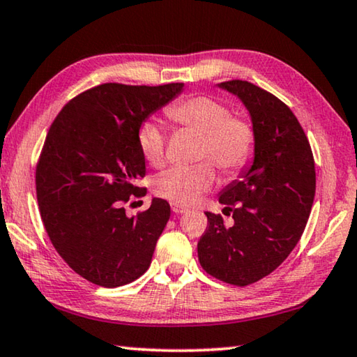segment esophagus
<instances>
[{"instance_id":"1","label":"esophagus","mask_w":357,"mask_h":357,"mask_svg":"<svg viewBox=\"0 0 357 357\" xmlns=\"http://www.w3.org/2000/svg\"><path fill=\"white\" fill-rule=\"evenodd\" d=\"M172 209H173L174 214H183V213H185V208L178 205V203H172Z\"/></svg>"}]
</instances>
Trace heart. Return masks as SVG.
<instances>
[{"mask_svg": "<svg viewBox=\"0 0 357 357\" xmlns=\"http://www.w3.org/2000/svg\"><path fill=\"white\" fill-rule=\"evenodd\" d=\"M167 116L179 126L203 135L199 157L216 163L229 176L238 174L256 151V132L245 117L231 116L230 107L209 95H192L167 107ZM138 144L146 160L154 167L165 162L167 137L155 122L138 130ZM216 172L211 162L195 167L172 168L155 181V194L178 205H192L213 188Z\"/></svg>", "mask_w": 357, "mask_h": 357, "instance_id": "b5f03b06", "label": "heart"}]
</instances>
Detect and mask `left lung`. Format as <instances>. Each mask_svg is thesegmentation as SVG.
I'll return each instance as SVG.
<instances>
[{
	"label": "left lung",
	"mask_w": 357,
	"mask_h": 357,
	"mask_svg": "<svg viewBox=\"0 0 357 357\" xmlns=\"http://www.w3.org/2000/svg\"><path fill=\"white\" fill-rule=\"evenodd\" d=\"M219 87L250 111L256 151L252 165L220 192L222 213H231L234 224L206 213L197 250L206 273L248 286L278 268L301 240L314 200V158L302 126L280 98L240 79Z\"/></svg>",
	"instance_id": "1"
}]
</instances>
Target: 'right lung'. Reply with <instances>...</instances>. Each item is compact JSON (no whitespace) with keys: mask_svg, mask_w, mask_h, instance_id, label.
Instances as JSON below:
<instances>
[{"mask_svg":"<svg viewBox=\"0 0 357 357\" xmlns=\"http://www.w3.org/2000/svg\"><path fill=\"white\" fill-rule=\"evenodd\" d=\"M183 87L101 84L68 101L49 128L36 165L39 213L60 257L93 284H128L149 268L168 202L152 199L132 218L123 205L144 195L139 127Z\"/></svg>","mask_w":357,"mask_h":357,"instance_id":"1","label":"right lung"}]
</instances>
